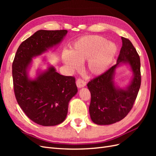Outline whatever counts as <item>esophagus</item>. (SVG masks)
Masks as SVG:
<instances>
[{
	"label": "esophagus",
	"mask_w": 156,
	"mask_h": 156,
	"mask_svg": "<svg viewBox=\"0 0 156 156\" xmlns=\"http://www.w3.org/2000/svg\"><path fill=\"white\" fill-rule=\"evenodd\" d=\"M76 84L78 88H82L86 86V82L84 81V80L81 79H78L76 81Z\"/></svg>",
	"instance_id": "esophagus-1"
}]
</instances>
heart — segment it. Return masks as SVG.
Returning <instances> with one entry per match:
<instances>
[{"label": "heart", "instance_id": "obj_1", "mask_svg": "<svg viewBox=\"0 0 156 156\" xmlns=\"http://www.w3.org/2000/svg\"><path fill=\"white\" fill-rule=\"evenodd\" d=\"M118 52L117 45L100 36H83L75 41L62 55L64 64L71 70L77 69L85 62V69L91 75L98 76L109 68Z\"/></svg>", "mask_w": 156, "mask_h": 156}]
</instances>
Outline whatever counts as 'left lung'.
Returning a JSON list of instances; mask_svg holds the SVG:
<instances>
[{"label":"left lung","mask_w":156,"mask_h":156,"mask_svg":"<svg viewBox=\"0 0 156 156\" xmlns=\"http://www.w3.org/2000/svg\"><path fill=\"white\" fill-rule=\"evenodd\" d=\"M122 46L116 64L87 84L91 94L89 112L94 123L109 125L127 116L133 107L141 83L140 57L131 42L122 37ZM121 63L129 64L134 73L129 85L121 89L115 85L116 68Z\"/></svg>","instance_id":"8db88e82"}]
</instances>
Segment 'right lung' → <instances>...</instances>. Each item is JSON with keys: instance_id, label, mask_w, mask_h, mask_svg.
<instances>
[{"instance_id": "right-lung-1", "label": "right lung", "mask_w": 156, "mask_h": 156, "mask_svg": "<svg viewBox=\"0 0 156 156\" xmlns=\"http://www.w3.org/2000/svg\"><path fill=\"white\" fill-rule=\"evenodd\" d=\"M66 30H40L23 41L12 64L13 90L17 101L25 115L35 123L53 126L66 118L68 104L77 92L75 79L56 72L53 66L37 72L34 79L29 77L32 58L59 44Z\"/></svg>"}]
</instances>
